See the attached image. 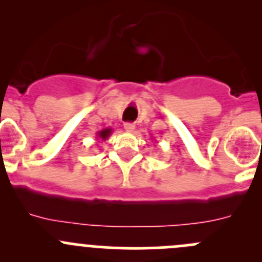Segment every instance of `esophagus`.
<instances>
[{
    "mask_svg": "<svg viewBox=\"0 0 262 262\" xmlns=\"http://www.w3.org/2000/svg\"><path fill=\"white\" fill-rule=\"evenodd\" d=\"M134 128H136V125H134L133 123H125V124H124V129H125L126 132H133Z\"/></svg>",
    "mask_w": 262,
    "mask_h": 262,
    "instance_id": "obj_1",
    "label": "esophagus"
}]
</instances>
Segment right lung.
Here are the masks:
<instances>
[{"label":"right lung","instance_id":"1","mask_svg":"<svg viewBox=\"0 0 262 262\" xmlns=\"http://www.w3.org/2000/svg\"><path fill=\"white\" fill-rule=\"evenodd\" d=\"M112 133H113V128H105V129H102V130L97 132L96 137L97 138L101 139V141H106Z\"/></svg>","mask_w":262,"mask_h":262}]
</instances>
